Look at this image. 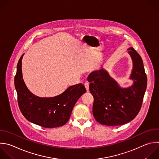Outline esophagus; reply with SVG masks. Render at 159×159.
Here are the masks:
<instances>
[{"label": "esophagus", "mask_w": 159, "mask_h": 159, "mask_svg": "<svg viewBox=\"0 0 159 159\" xmlns=\"http://www.w3.org/2000/svg\"><path fill=\"white\" fill-rule=\"evenodd\" d=\"M84 85H85V89H86V90H87V92H89V84H88V83H85L84 84Z\"/></svg>", "instance_id": "esophagus-1"}]
</instances>
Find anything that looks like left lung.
<instances>
[{
	"label": "left lung",
	"mask_w": 159,
	"mask_h": 159,
	"mask_svg": "<svg viewBox=\"0 0 159 159\" xmlns=\"http://www.w3.org/2000/svg\"><path fill=\"white\" fill-rule=\"evenodd\" d=\"M128 50L134 66L130 75L134 84L131 87H120L103 68L92 72L87 78L89 90L94 98L93 114L102 125L125 124L132 120L141 109L147 88V75L138 52L133 47Z\"/></svg>",
	"instance_id": "left-lung-1"
}]
</instances>
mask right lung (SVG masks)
<instances>
[{"mask_svg": "<svg viewBox=\"0 0 159 159\" xmlns=\"http://www.w3.org/2000/svg\"><path fill=\"white\" fill-rule=\"evenodd\" d=\"M17 64L15 87L20 112L29 122L45 128L65 125L69 120L73 107L78 99L86 92L82 84L69 87L62 94L50 98L39 97L26 87L22 73V59Z\"/></svg>", "mask_w": 159, "mask_h": 159, "instance_id": "obj_1", "label": "right lung"}]
</instances>
